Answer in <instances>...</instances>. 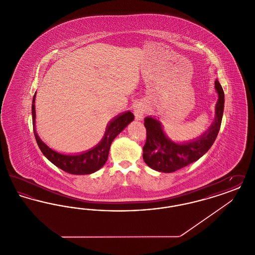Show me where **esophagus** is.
<instances>
[{
	"mask_svg": "<svg viewBox=\"0 0 255 255\" xmlns=\"http://www.w3.org/2000/svg\"><path fill=\"white\" fill-rule=\"evenodd\" d=\"M133 113H134V119L136 121H142L145 113V108L142 104H136L133 108Z\"/></svg>",
	"mask_w": 255,
	"mask_h": 255,
	"instance_id": "esophagus-1",
	"label": "esophagus"
}]
</instances>
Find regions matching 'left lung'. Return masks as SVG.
<instances>
[{"instance_id":"8db88e82","label":"left lung","mask_w":255,"mask_h":255,"mask_svg":"<svg viewBox=\"0 0 255 255\" xmlns=\"http://www.w3.org/2000/svg\"><path fill=\"white\" fill-rule=\"evenodd\" d=\"M218 100L215 106V118L209 128L188 141L175 142L164 133L158 119L146 117V142L143 147V159L146 164L158 172L171 173L183 168L203 157L214 143L221 127L224 113L225 94L223 88L215 80Z\"/></svg>"}]
</instances>
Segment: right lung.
<instances>
[{
	"mask_svg": "<svg viewBox=\"0 0 255 255\" xmlns=\"http://www.w3.org/2000/svg\"><path fill=\"white\" fill-rule=\"evenodd\" d=\"M35 98L36 93L34 94L32 100V123H33V133L36 138L37 144L43 155L52 162L58 168L73 174V175H88L97 172L100 169L108 159L110 147L113 140L117 137L119 133L133 121V115L130 111L123 112L115 117L106 126V130L102 139L93 148L77 154H62L51 148H49L38 135L35 126Z\"/></svg>",
	"mask_w": 255,
	"mask_h": 255,
	"instance_id": "right-lung-1",
	"label": "right lung"
}]
</instances>
